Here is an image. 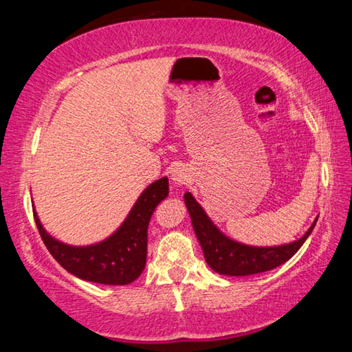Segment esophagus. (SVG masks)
<instances>
[{
	"label": "esophagus",
	"instance_id": "34e87169",
	"mask_svg": "<svg viewBox=\"0 0 352 352\" xmlns=\"http://www.w3.org/2000/svg\"><path fill=\"white\" fill-rule=\"evenodd\" d=\"M172 180H174L175 183H183V177H182V174H174V178H172Z\"/></svg>",
	"mask_w": 352,
	"mask_h": 352
}]
</instances>
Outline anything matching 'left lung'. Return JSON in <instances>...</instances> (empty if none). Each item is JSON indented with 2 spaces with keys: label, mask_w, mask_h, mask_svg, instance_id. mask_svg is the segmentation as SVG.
<instances>
[{
  "label": "left lung",
  "mask_w": 352,
  "mask_h": 352,
  "mask_svg": "<svg viewBox=\"0 0 352 352\" xmlns=\"http://www.w3.org/2000/svg\"><path fill=\"white\" fill-rule=\"evenodd\" d=\"M184 204H186L195 236L204 250L208 265L220 275L228 276H247L276 269L301 248L317 223V219H315L307 233L292 243L279 247H250L231 241L220 233L190 192L184 194Z\"/></svg>",
  "instance_id": "1"
}]
</instances>
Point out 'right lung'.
<instances>
[{
  "label": "right lung",
  "mask_w": 352,
  "mask_h": 352,
  "mask_svg": "<svg viewBox=\"0 0 352 352\" xmlns=\"http://www.w3.org/2000/svg\"><path fill=\"white\" fill-rule=\"evenodd\" d=\"M169 183L163 177L152 183L136 201L115 234L90 247H71L56 241L41 226L34 211L35 225L47 252L65 270L80 279L107 285L133 283L146 267L147 226L155 208L168 197Z\"/></svg>",
  "instance_id": "add662e5"
}]
</instances>
